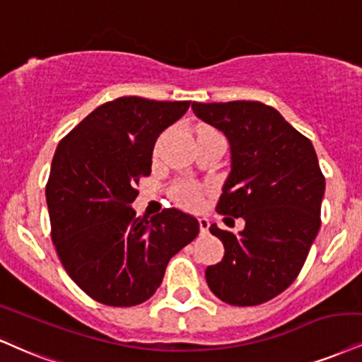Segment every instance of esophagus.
<instances>
[{"instance_id": "obj_1", "label": "esophagus", "mask_w": 362, "mask_h": 362, "mask_svg": "<svg viewBox=\"0 0 362 362\" xmlns=\"http://www.w3.org/2000/svg\"><path fill=\"white\" fill-rule=\"evenodd\" d=\"M199 228H200V234H207L209 233V219H206V217H200Z\"/></svg>"}]
</instances>
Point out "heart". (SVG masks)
<instances>
[{"label":"heart","instance_id":"heart-1","mask_svg":"<svg viewBox=\"0 0 362 362\" xmlns=\"http://www.w3.org/2000/svg\"><path fill=\"white\" fill-rule=\"evenodd\" d=\"M177 199L187 207H195L200 200V192L194 185H180L177 190Z\"/></svg>","mask_w":362,"mask_h":362}]
</instances>
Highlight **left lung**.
<instances>
[{
    "label": "left lung",
    "mask_w": 362,
    "mask_h": 362,
    "mask_svg": "<svg viewBox=\"0 0 362 362\" xmlns=\"http://www.w3.org/2000/svg\"><path fill=\"white\" fill-rule=\"evenodd\" d=\"M192 110L230 146L217 212L246 223L238 234L211 224L224 258L207 267V285L229 305H259L295 281L320 229L325 178L317 153L310 139L263 103H192Z\"/></svg>",
    "instance_id": "8db88e82"
}]
</instances>
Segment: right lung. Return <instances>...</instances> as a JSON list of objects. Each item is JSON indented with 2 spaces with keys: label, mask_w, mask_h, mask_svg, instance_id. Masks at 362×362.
Wrapping results in <instances>:
<instances>
[{
  "label": "right lung",
  "mask_w": 362,
  "mask_h": 362,
  "mask_svg": "<svg viewBox=\"0 0 362 362\" xmlns=\"http://www.w3.org/2000/svg\"><path fill=\"white\" fill-rule=\"evenodd\" d=\"M189 106L117 98L57 146L45 189L52 239L69 276L104 305L150 298L170 258L197 238L199 221L180 209L146 219L132 207L139 178L151 173L156 139Z\"/></svg>",
  "instance_id": "1"
}]
</instances>
